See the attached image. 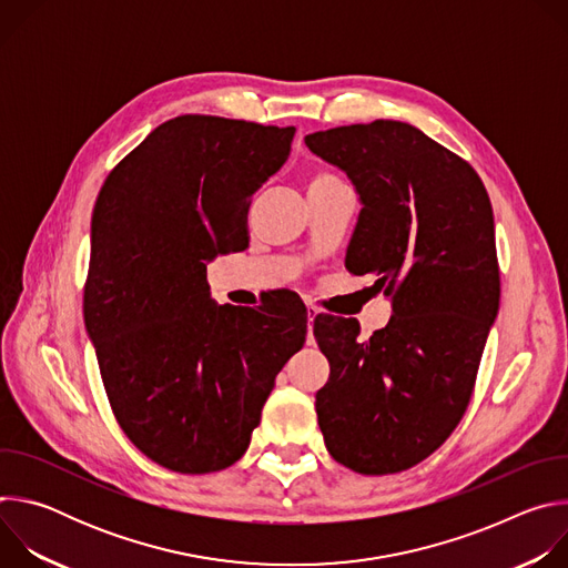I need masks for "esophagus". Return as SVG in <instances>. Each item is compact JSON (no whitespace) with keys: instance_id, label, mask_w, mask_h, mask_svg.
Segmentation results:
<instances>
[{"instance_id":"esophagus-1","label":"esophagus","mask_w":568,"mask_h":568,"mask_svg":"<svg viewBox=\"0 0 568 568\" xmlns=\"http://www.w3.org/2000/svg\"><path fill=\"white\" fill-rule=\"evenodd\" d=\"M316 314H318V310H316L314 305H310V307H307V321H314Z\"/></svg>"}]
</instances>
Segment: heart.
Here are the masks:
<instances>
[{
    "label": "heart",
    "instance_id": "b5f03b06",
    "mask_svg": "<svg viewBox=\"0 0 568 568\" xmlns=\"http://www.w3.org/2000/svg\"><path fill=\"white\" fill-rule=\"evenodd\" d=\"M326 180H333V175H328V173H316V175H312V178H310L307 186H312V184H318V182H326Z\"/></svg>",
    "mask_w": 568,
    "mask_h": 568
}]
</instances>
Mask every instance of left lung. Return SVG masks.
Listing matches in <instances>:
<instances>
[{
	"label": "left lung",
	"mask_w": 568,
	"mask_h": 568,
	"mask_svg": "<svg viewBox=\"0 0 568 568\" xmlns=\"http://www.w3.org/2000/svg\"><path fill=\"white\" fill-rule=\"evenodd\" d=\"M351 180L362 211L346 270L375 276L390 318L316 316L331 377L316 418L331 456L359 474H395L434 454L460 423L499 312L493 204L474 169L402 121L305 136Z\"/></svg>",
	"instance_id": "8db88e82"
}]
</instances>
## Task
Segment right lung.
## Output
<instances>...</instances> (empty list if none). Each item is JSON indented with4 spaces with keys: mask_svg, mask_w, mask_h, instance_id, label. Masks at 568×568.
<instances>
[{
    "mask_svg": "<svg viewBox=\"0 0 568 568\" xmlns=\"http://www.w3.org/2000/svg\"><path fill=\"white\" fill-rule=\"evenodd\" d=\"M296 128L186 114L154 128L105 180L92 215L85 328L112 412L154 463L224 469L303 348L305 310L217 305L206 265L247 247L256 191Z\"/></svg>",
    "mask_w": 568,
    "mask_h": 568,
    "instance_id": "right-lung-1",
    "label": "right lung"
}]
</instances>
